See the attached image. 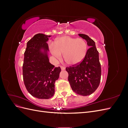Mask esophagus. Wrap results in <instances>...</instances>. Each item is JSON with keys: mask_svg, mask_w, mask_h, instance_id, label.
<instances>
[{"mask_svg": "<svg viewBox=\"0 0 128 128\" xmlns=\"http://www.w3.org/2000/svg\"><path fill=\"white\" fill-rule=\"evenodd\" d=\"M60 68H61V70H65V69H66V68L64 67V66H60Z\"/></svg>", "mask_w": 128, "mask_h": 128, "instance_id": "1", "label": "esophagus"}]
</instances>
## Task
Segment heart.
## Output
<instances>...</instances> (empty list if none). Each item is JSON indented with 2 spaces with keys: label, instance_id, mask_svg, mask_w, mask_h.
<instances>
[{
  "label": "heart",
  "instance_id": "obj_1",
  "mask_svg": "<svg viewBox=\"0 0 128 128\" xmlns=\"http://www.w3.org/2000/svg\"><path fill=\"white\" fill-rule=\"evenodd\" d=\"M50 51L57 59L61 60V54L64 60L71 66L78 64L86 57L88 52V44L83 38H75L69 36L61 37L50 46Z\"/></svg>",
  "mask_w": 128,
  "mask_h": 128
}]
</instances>
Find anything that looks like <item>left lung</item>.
<instances>
[{"label": "left lung", "instance_id": "left-lung-1", "mask_svg": "<svg viewBox=\"0 0 128 128\" xmlns=\"http://www.w3.org/2000/svg\"><path fill=\"white\" fill-rule=\"evenodd\" d=\"M78 35L86 40L90 48L81 62L67 67L66 70L68 73V81L73 91L77 94L86 96L94 93L99 86L101 64L94 40L86 34H79Z\"/></svg>", "mask_w": 128, "mask_h": 128}]
</instances>
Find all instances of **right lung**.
<instances>
[{
  "instance_id": "obj_1",
  "label": "right lung",
  "mask_w": 128,
  "mask_h": 128,
  "mask_svg": "<svg viewBox=\"0 0 128 128\" xmlns=\"http://www.w3.org/2000/svg\"><path fill=\"white\" fill-rule=\"evenodd\" d=\"M38 34L26 44L22 66L23 78L27 91L34 97L48 99L54 94V84L59 77L60 67H54L48 55V38Z\"/></svg>"
}]
</instances>
